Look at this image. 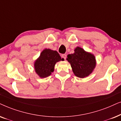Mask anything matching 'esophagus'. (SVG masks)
Here are the masks:
<instances>
[{
	"label": "esophagus",
	"instance_id": "esophagus-1",
	"mask_svg": "<svg viewBox=\"0 0 121 121\" xmlns=\"http://www.w3.org/2000/svg\"><path fill=\"white\" fill-rule=\"evenodd\" d=\"M61 57H62V58H63V59H66V54H63V55H62V56H61Z\"/></svg>",
	"mask_w": 121,
	"mask_h": 121
}]
</instances>
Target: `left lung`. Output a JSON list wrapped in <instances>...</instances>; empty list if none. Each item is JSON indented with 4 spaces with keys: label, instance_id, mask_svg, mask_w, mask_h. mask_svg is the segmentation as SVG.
Listing matches in <instances>:
<instances>
[{
    "label": "left lung",
    "instance_id": "8db88e82",
    "mask_svg": "<svg viewBox=\"0 0 121 121\" xmlns=\"http://www.w3.org/2000/svg\"><path fill=\"white\" fill-rule=\"evenodd\" d=\"M67 60L70 64L74 75L82 78L92 73L96 65L94 55L87 52L79 46L74 49L73 54L67 55Z\"/></svg>",
    "mask_w": 121,
    "mask_h": 121
}]
</instances>
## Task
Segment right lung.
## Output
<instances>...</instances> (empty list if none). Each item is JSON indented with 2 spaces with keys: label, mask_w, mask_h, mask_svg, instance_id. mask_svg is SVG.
<instances>
[{
  "label": "right lung",
  "mask_w": 121,
  "mask_h": 121,
  "mask_svg": "<svg viewBox=\"0 0 121 121\" xmlns=\"http://www.w3.org/2000/svg\"><path fill=\"white\" fill-rule=\"evenodd\" d=\"M61 60H64V59H61L57 51L45 49L35 61V71L40 78H45L54 72L56 62Z\"/></svg>",
  "instance_id": "add662e5"
}]
</instances>
